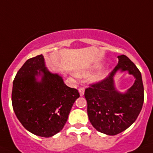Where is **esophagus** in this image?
<instances>
[{
  "label": "esophagus",
  "mask_w": 153,
  "mask_h": 153,
  "mask_svg": "<svg viewBox=\"0 0 153 153\" xmlns=\"http://www.w3.org/2000/svg\"><path fill=\"white\" fill-rule=\"evenodd\" d=\"M84 88L83 87H79V95L80 96H83V94H84Z\"/></svg>",
  "instance_id": "1"
}]
</instances>
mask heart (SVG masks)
Wrapping results in <instances>:
<instances>
[{
  "label": "heart",
  "mask_w": 153,
  "mask_h": 153,
  "mask_svg": "<svg viewBox=\"0 0 153 153\" xmlns=\"http://www.w3.org/2000/svg\"><path fill=\"white\" fill-rule=\"evenodd\" d=\"M79 75L83 76H85L88 75V72H87V71H82V72L79 73ZM106 74L105 72L100 73V74H99L98 75L96 76L95 79H96V80H100V79H103V78L106 76Z\"/></svg>",
  "instance_id": "b5f03b06"
}]
</instances>
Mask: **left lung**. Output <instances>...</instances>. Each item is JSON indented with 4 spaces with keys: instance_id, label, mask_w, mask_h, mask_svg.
<instances>
[{
    "instance_id": "obj_1",
    "label": "left lung",
    "mask_w": 153,
    "mask_h": 153,
    "mask_svg": "<svg viewBox=\"0 0 153 153\" xmlns=\"http://www.w3.org/2000/svg\"><path fill=\"white\" fill-rule=\"evenodd\" d=\"M119 62L108 76L85 90L87 113L90 123L99 132L114 136L129 128L136 121L144 101L141 73L125 55L118 56ZM128 71L134 76V84L125 94L114 86V74L118 70Z\"/></svg>"
}]
</instances>
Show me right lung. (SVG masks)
Segmentation results:
<instances>
[{
	"label": "right lung",
	"mask_w": 153,
	"mask_h": 153,
	"mask_svg": "<svg viewBox=\"0 0 153 153\" xmlns=\"http://www.w3.org/2000/svg\"><path fill=\"white\" fill-rule=\"evenodd\" d=\"M37 75L42 76L40 81ZM78 97L76 89L47 70L42 54L28 59L13 79L11 100L16 117L27 130L41 137L62 130Z\"/></svg>",
	"instance_id": "obj_1"
}]
</instances>
